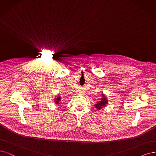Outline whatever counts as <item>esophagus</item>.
Wrapping results in <instances>:
<instances>
[{"instance_id": "1", "label": "esophagus", "mask_w": 156, "mask_h": 156, "mask_svg": "<svg viewBox=\"0 0 156 156\" xmlns=\"http://www.w3.org/2000/svg\"><path fill=\"white\" fill-rule=\"evenodd\" d=\"M84 94L83 90H80L79 91V94Z\"/></svg>"}]
</instances>
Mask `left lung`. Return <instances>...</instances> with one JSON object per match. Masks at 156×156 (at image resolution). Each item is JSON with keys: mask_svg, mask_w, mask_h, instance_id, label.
<instances>
[{"mask_svg": "<svg viewBox=\"0 0 156 156\" xmlns=\"http://www.w3.org/2000/svg\"><path fill=\"white\" fill-rule=\"evenodd\" d=\"M101 95H102V98H101V100L99 101L94 105V107L97 109V110H99V109L104 107L108 103V100L107 98L105 96H104V95L103 94H101Z\"/></svg>", "mask_w": 156, "mask_h": 156, "instance_id": "1", "label": "left lung"}]
</instances>
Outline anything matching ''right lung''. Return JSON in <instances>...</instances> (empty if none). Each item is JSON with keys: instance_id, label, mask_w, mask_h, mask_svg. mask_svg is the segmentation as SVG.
<instances>
[{"instance_id": "obj_1", "label": "right lung", "mask_w": 156, "mask_h": 156, "mask_svg": "<svg viewBox=\"0 0 156 156\" xmlns=\"http://www.w3.org/2000/svg\"><path fill=\"white\" fill-rule=\"evenodd\" d=\"M60 101H61V97H60V96L56 97V98L55 99V103H56V104H58Z\"/></svg>"}]
</instances>
